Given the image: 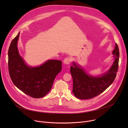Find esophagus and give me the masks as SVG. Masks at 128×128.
Returning a JSON list of instances; mask_svg holds the SVG:
<instances>
[{"instance_id": "34e87169", "label": "esophagus", "mask_w": 128, "mask_h": 128, "mask_svg": "<svg viewBox=\"0 0 128 128\" xmlns=\"http://www.w3.org/2000/svg\"><path fill=\"white\" fill-rule=\"evenodd\" d=\"M71 59L70 58H68V57H67V58H65L64 60H63V62L65 64H66V65H69L70 64V63L71 62Z\"/></svg>"}]
</instances>
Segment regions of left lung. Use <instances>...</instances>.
Segmentation results:
<instances>
[{
	"label": "left lung",
	"instance_id": "8db88e82",
	"mask_svg": "<svg viewBox=\"0 0 128 128\" xmlns=\"http://www.w3.org/2000/svg\"><path fill=\"white\" fill-rule=\"evenodd\" d=\"M112 54L114 60V63L104 74L99 76H94L87 74L84 70L75 62L71 66L70 72L73 78L72 92L74 96L80 99L93 98L102 92L114 80L118 67L120 52L118 46Z\"/></svg>",
	"mask_w": 128,
	"mask_h": 128
}]
</instances>
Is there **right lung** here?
I'll use <instances>...</instances> for the list:
<instances>
[{
	"mask_svg": "<svg viewBox=\"0 0 128 128\" xmlns=\"http://www.w3.org/2000/svg\"><path fill=\"white\" fill-rule=\"evenodd\" d=\"M20 33L12 41L8 52V71L14 84L27 95L40 98L52 88L57 75L62 70V61L48 60L38 67L27 65L18 51Z\"/></svg>",
	"mask_w": 128,
	"mask_h": 128,
	"instance_id": "right-lung-1",
	"label": "right lung"
}]
</instances>
